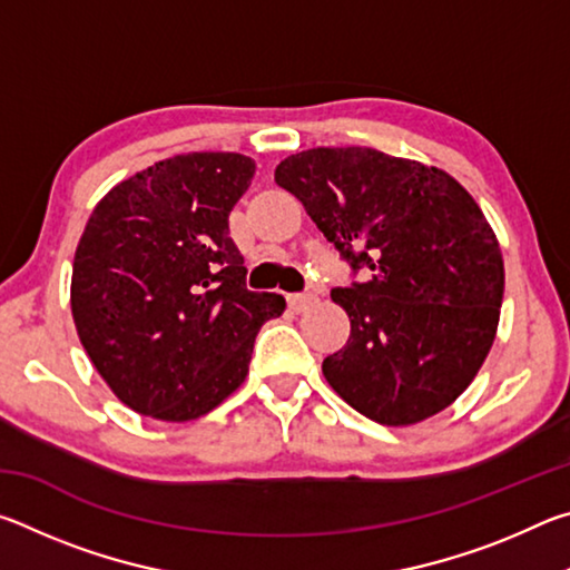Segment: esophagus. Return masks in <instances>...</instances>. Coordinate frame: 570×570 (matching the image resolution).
I'll list each match as a JSON object with an SVG mask.
<instances>
[{"label":"esophagus","instance_id":"34e87169","mask_svg":"<svg viewBox=\"0 0 570 570\" xmlns=\"http://www.w3.org/2000/svg\"><path fill=\"white\" fill-rule=\"evenodd\" d=\"M314 304H316V296H312V294H292V296H288V306H292V312H296V314L306 312V308H312Z\"/></svg>","mask_w":570,"mask_h":570}]
</instances>
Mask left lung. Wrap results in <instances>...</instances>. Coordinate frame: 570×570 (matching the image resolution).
Instances as JSON below:
<instances>
[{
	"mask_svg": "<svg viewBox=\"0 0 570 570\" xmlns=\"http://www.w3.org/2000/svg\"><path fill=\"white\" fill-rule=\"evenodd\" d=\"M326 240L370 282L334 288L352 322L322 372L390 428L450 407L495 342L505 268L495 230L450 173L374 148H312L276 166Z\"/></svg>",
	"mask_w": 570,
	"mask_h": 570,
	"instance_id": "8db88e82",
	"label": "left lung"
}]
</instances>
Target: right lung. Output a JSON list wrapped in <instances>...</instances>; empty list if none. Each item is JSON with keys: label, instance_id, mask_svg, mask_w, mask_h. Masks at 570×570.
Here are the masks:
<instances>
[{"label": "right lung", "instance_id": "add662e5", "mask_svg": "<svg viewBox=\"0 0 570 570\" xmlns=\"http://www.w3.org/2000/svg\"><path fill=\"white\" fill-rule=\"evenodd\" d=\"M256 173L240 153H183L105 193L72 262L80 342L115 397L163 422L198 420L244 384L282 294L246 288L228 216Z\"/></svg>", "mask_w": 570, "mask_h": 570}]
</instances>
